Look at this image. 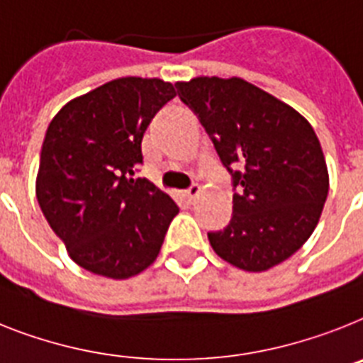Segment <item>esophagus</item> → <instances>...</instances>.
Listing matches in <instances>:
<instances>
[{
  "mask_svg": "<svg viewBox=\"0 0 363 363\" xmlns=\"http://www.w3.org/2000/svg\"><path fill=\"white\" fill-rule=\"evenodd\" d=\"M199 194H201V186H199V184H191V186L186 190L188 201H196L197 197H199Z\"/></svg>",
  "mask_w": 363,
  "mask_h": 363,
  "instance_id": "esophagus-1",
  "label": "esophagus"
}]
</instances>
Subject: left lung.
Returning <instances> with one entry per match:
<instances>
[{
    "label": "left lung",
    "mask_w": 363,
    "mask_h": 363,
    "mask_svg": "<svg viewBox=\"0 0 363 363\" xmlns=\"http://www.w3.org/2000/svg\"><path fill=\"white\" fill-rule=\"evenodd\" d=\"M233 177V219L208 233L218 257L266 271L299 251L318 225L328 172L312 125L290 105L243 79L177 83Z\"/></svg>",
    "instance_id": "left-lung-1"
}]
</instances>
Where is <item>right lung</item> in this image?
<instances>
[{"instance_id":"obj_1","label":"right lung","mask_w":363,"mask_h":363,"mask_svg":"<svg viewBox=\"0 0 363 363\" xmlns=\"http://www.w3.org/2000/svg\"><path fill=\"white\" fill-rule=\"evenodd\" d=\"M173 97L160 79H116L64 105L45 130L36 199L86 271L129 279L160 252L179 206L135 173L149 121Z\"/></svg>"}]
</instances>
